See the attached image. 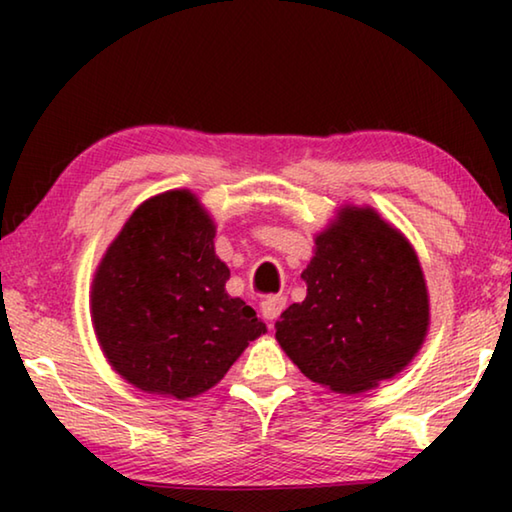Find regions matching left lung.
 Returning a JSON list of instances; mask_svg holds the SVG:
<instances>
[{
	"label": "left lung",
	"instance_id": "left-lung-1",
	"mask_svg": "<svg viewBox=\"0 0 512 512\" xmlns=\"http://www.w3.org/2000/svg\"><path fill=\"white\" fill-rule=\"evenodd\" d=\"M216 225L189 189L151 196L128 216L94 271L90 314L106 361L144 393L189 400L225 377L266 334L225 291Z\"/></svg>",
	"mask_w": 512,
	"mask_h": 512
}]
</instances>
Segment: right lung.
<instances>
[{
	"label": "right lung",
	"mask_w": 512,
	"mask_h": 512,
	"mask_svg": "<svg viewBox=\"0 0 512 512\" xmlns=\"http://www.w3.org/2000/svg\"><path fill=\"white\" fill-rule=\"evenodd\" d=\"M307 298L282 311L275 339L300 372L334 393L357 395L395 377L429 332L420 259L370 205H345L316 235L302 271Z\"/></svg>",
	"instance_id": "right-lung-1"
}]
</instances>
